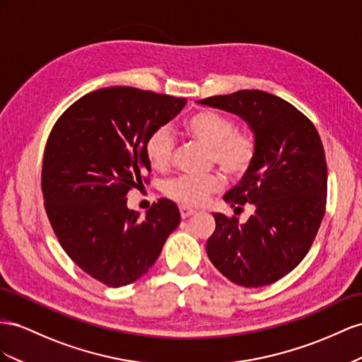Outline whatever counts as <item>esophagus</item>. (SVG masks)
<instances>
[{"instance_id": "esophagus-1", "label": "esophagus", "mask_w": 362, "mask_h": 362, "mask_svg": "<svg viewBox=\"0 0 362 362\" xmlns=\"http://www.w3.org/2000/svg\"><path fill=\"white\" fill-rule=\"evenodd\" d=\"M194 214H195V211L191 209V208H187V206H182V208H180V215H182L183 220L189 218V216L194 215Z\"/></svg>"}]
</instances>
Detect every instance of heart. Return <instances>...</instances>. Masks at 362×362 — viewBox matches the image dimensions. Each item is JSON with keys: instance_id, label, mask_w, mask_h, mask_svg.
<instances>
[{"instance_id": "1", "label": "heart", "mask_w": 362, "mask_h": 362, "mask_svg": "<svg viewBox=\"0 0 362 362\" xmlns=\"http://www.w3.org/2000/svg\"><path fill=\"white\" fill-rule=\"evenodd\" d=\"M187 135L209 147L211 160L230 180H240L250 171L256 158V141L250 132L236 129L233 118L214 109L194 112L183 122ZM150 167L167 171L173 160L174 139L167 127L154 129L144 142ZM223 187L220 175H180L165 185V194L183 206H202Z\"/></svg>"}]
</instances>
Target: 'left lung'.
<instances>
[{
	"label": "left lung",
	"mask_w": 362,
	"mask_h": 362,
	"mask_svg": "<svg viewBox=\"0 0 362 362\" xmlns=\"http://www.w3.org/2000/svg\"><path fill=\"white\" fill-rule=\"evenodd\" d=\"M200 105L235 113L255 133L256 158L250 171L224 195L230 208L250 203L255 214H212L216 227L206 243L211 262L236 285H270L302 262L326 211L327 165L314 124L290 103L264 90L199 100Z\"/></svg>",
	"instance_id": "1"
}]
</instances>
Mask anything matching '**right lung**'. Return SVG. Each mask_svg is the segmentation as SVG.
Instances as JSON below:
<instances>
[{"instance_id":"1","label":"right lung","mask_w":362,"mask_h":362,"mask_svg":"<svg viewBox=\"0 0 362 362\" xmlns=\"http://www.w3.org/2000/svg\"><path fill=\"white\" fill-rule=\"evenodd\" d=\"M185 105L151 90L105 88L72 103L49 133L42 162L49 224L71 259L101 284L118 288L146 274L180 223L171 200L141 216L126 195L147 182V136Z\"/></svg>"}]
</instances>
